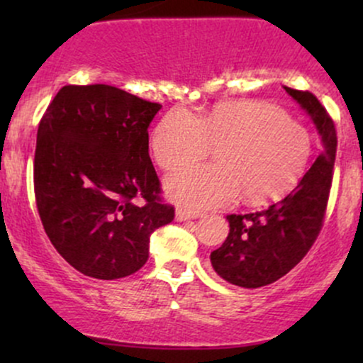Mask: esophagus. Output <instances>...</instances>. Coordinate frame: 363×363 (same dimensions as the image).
I'll use <instances>...</instances> for the list:
<instances>
[{
	"instance_id": "34e87169",
	"label": "esophagus",
	"mask_w": 363,
	"mask_h": 363,
	"mask_svg": "<svg viewBox=\"0 0 363 363\" xmlns=\"http://www.w3.org/2000/svg\"><path fill=\"white\" fill-rule=\"evenodd\" d=\"M203 216V211L199 210H187V208H177L176 211V218L179 222H186V220H193V218H199Z\"/></svg>"
}]
</instances>
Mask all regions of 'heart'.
Listing matches in <instances>:
<instances>
[{
    "instance_id": "b5f03b06",
    "label": "heart",
    "mask_w": 363,
    "mask_h": 363,
    "mask_svg": "<svg viewBox=\"0 0 363 363\" xmlns=\"http://www.w3.org/2000/svg\"><path fill=\"white\" fill-rule=\"evenodd\" d=\"M218 147L215 165L177 169L165 189L181 205L208 208L232 201L264 203L285 193L302 176L311 155L306 128L262 102L222 104L196 118L170 111L152 135L158 165L176 169Z\"/></svg>"
}]
</instances>
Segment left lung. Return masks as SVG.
<instances>
[{
	"mask_svg": "<svg viewBox=\"0 0 363 363\" xmlns=\"http://www.w3.org/2000/svg\"><path fill=\"white\" fill-rule=\"evenodd\" d=\"M283 89L314 123L320 153L280 201L254 213L227 215L230 232L210 259L218 277L242 289L269 285L302 261L323 227L331 189L338 145L335 123L311 91Z\"/></svg>",
	"mask_w": 363,
	"mask_h": 363,
	"instance_id": "8db88e82",
	"label": "left lung"
}]
</instances>
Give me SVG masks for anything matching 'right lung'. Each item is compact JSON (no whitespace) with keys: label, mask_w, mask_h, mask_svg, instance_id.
<instances>
[{"label":"right lung","mask_w":363,"mask_h":363,"mask_svg":"<svg viewBox=\"0 0 363 363\" xmlns=\"http://www.w3.org/2000/svg\"><path fill=\"white\" fill-rule=\"evenodd\" d=\"M160 109L111 85H66L40 119L37 210L56 251L86 277L136 273L150 235L174 220L148 155V128Z\"/></svg>","instance_id":"obj_1"}]
</instances>
